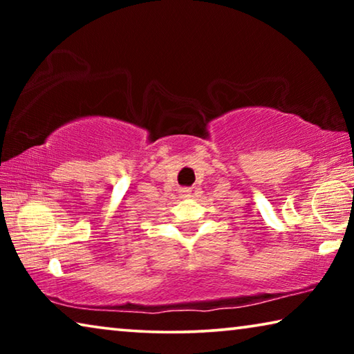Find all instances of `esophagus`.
I'll return each mask as SVG.
<instances>
[{
    "label": "esophagus",
    "instance_id": "esophagus-1",
    "mask_svg": "<svg viewBox=\"0 0 354 354\" xmlns=\"http://www.w3.org/2000/svg\"><path fill=\"white\" fill-rule=\"evenodd\" d=\"M190 189L189 187H183V189H179V194H181V196L183 198H189L190 196Z\"/></svg>",
    "mask_w": 354,
    "mask_h": 354
}]
</instances>
